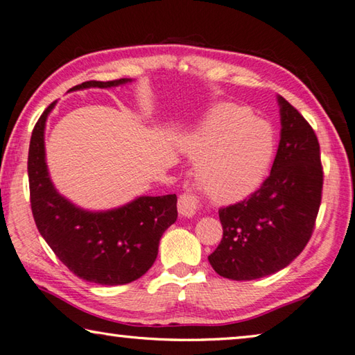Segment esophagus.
<instances>
[{
  "label": "esophagus",
  "instance_id": "34e87169",
  "mask_svg": "<svg viewBox=\"0 0 355 355\" xmlns=\"http://www.w3.org/2000/svg\"><path fill=\"white\" fill-rule=\"evenodd\" d=\"M198 211V200L192 194H183L178 198V212L182 217L192 218Z\"/></svg>",
  "mask_w": 355,
  "mask_h": 355
}]
</instances>
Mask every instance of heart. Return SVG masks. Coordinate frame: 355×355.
<instances>
[{"mask_svg":"<svg viewBox=\"0 0 355 355\" xmlns=\"http://www.w3.org/2000/svg\"><path fill=\"white\" fill-rule=\"evenodd\" d=\"M183 150L198 161L200 189L216 203H236L259 189L275 157V133L248 108L222 104L183 141Z\"/></svg>","mask_w":355,"mask_h":355,"instance_id":"1","label":"heart"}]
</instances>
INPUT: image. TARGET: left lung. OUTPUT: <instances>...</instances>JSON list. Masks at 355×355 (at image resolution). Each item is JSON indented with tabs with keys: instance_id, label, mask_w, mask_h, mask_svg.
<instances>
[{
	"instance_id": "8db88e82",
	"label": "left lung",
	"mask_w": 355,
	"mask_h": 355,
	"mask_svg": "<svg viewBox=\"0 0 355 355\" xmlns=\"http://www.w3.org/2000/svg\"><path fill=\"white\" fill-rule=\"evenodd\" d=\"M278 105L281 139L270 177L247 200L218 211L223 237L208 261L223 278L251 281L279 272L312 236L323 189L320 144L282 96Z\"/></svg>"
}]
</instances>
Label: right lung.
<instances>
[{"instance_id": "right-lung-1", "label": "right lung", "mask_w": 355, "mask_h": 355, "mask_svg": "<svg viewBox=\"0 0 355 355\" xmlns=\"http://www.w3.org/2000/svg\"><path fill=\"white\" fill-rule=\"evenodd\" d=\"M133 82L89 80L69 92L114 88ZM57 101L32 130L28 158L31 208L38 231L55 256L80 279L101 286L128 284L143 276L158 256L161 236L177 220V196H141L118 208L89 211L55 189L44 152V128Z\"/></svg>"}]
</instances>
